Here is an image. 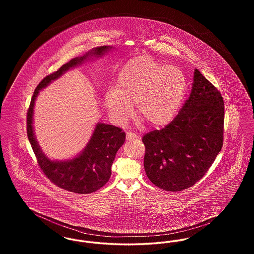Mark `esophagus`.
Wrapping results in <instances>:
<instances>
[{"label": "esophagus", "instance_id": "esophagus-1", "mask_svg": "<svg viewBox=\"0 0 254 254\" xmlns=\"http://www.w3.org/2000/svg\"><path fill=\"white\" fill-rule=\"evenodd\" d=\"M136 138H137V135L135 133L131 132V131L127 132V140H133Z\"/></svg>", "mask_w": 254, "mask_h": 254}]
</instances>
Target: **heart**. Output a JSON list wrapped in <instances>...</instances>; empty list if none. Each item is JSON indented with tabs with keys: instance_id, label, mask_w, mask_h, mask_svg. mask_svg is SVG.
<instances>
[{
	"instance_id": "b5f03b06",
	"label": "heart",
	"mask_w": 254,
	"mask_h": 254,
	"mask_svg": "<svg viewBox=\"0 0 254 254\" xmlns=\"http://www.w3.org/2000/svg\"><path fill=\"white\" fill-rule=\"evenodd\" d=\"M186 80L176 67L147 56L128 61L118 74L116 89L106 93L104 103L118 123L127 121L133 112L149 125L162 127L177 114L186 94Z\"/></svg>"
}]
</instances>
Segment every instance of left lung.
<instances>
[{"label":"left lung","instance_id":"8db88e82","mask_svg":"<svg viewBox=\"0 0 254 254\" xmlns=\"http://www.w3.org/2000/svg\"><path fill=\"white\" fill-rule=\"evenodd\" d=\"M191 93L178 115L145 133L144 167L156 187L181 191L201 180L224 142L225 105L220 91L195 68Z\"/></svg>","mask_w":254,"mask_h":254}]
</instances>
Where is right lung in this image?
I'll return each instance as SVG.
<instances>
[{
    "instance_id": "obj_1",
    "label": "right lung",
    "mask_w": 254,
    "mask_h": 254,
    "mask_svg": "<svg viewBox=\"0 0 254 254\" xmlns=\"http://www.w3.org/2000/svg\"><path fill=\"white\" fill-rule=\"evenodd\" d=\"M109 47L93 49L85 56L77 57L62 65L55 72L46 76L37 85L26 113V132L39 168L49 181L61 189L75 193H92L103 188L110 178L111 166L118 149L125 143L126 134L120 127L112 125L98 124L85 150L78 156L66 162H54L46 157L39 145L32 127L34 103L39 90L70 67L81 64L88 56L102 55Z\"/></svg>"
}]
</instances>
